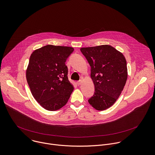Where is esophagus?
Wrapping results in <instances>:
<instances>
[{
    "mask_svg": "<svg viewBox=\"0 0 155 155\" xmlns=\"http://www.w3.org/2000/svg\"><path fill=\"white\" fill-rule=\"evenodd\" d=\"M81 83H82V80H79V81H77V84H78V86L80 85V84H81Z\"/></svg>",
    "mask_w": 155,
    "mask_h": 155,
    "instance_id": "34e87169",
    "label": "esophagus"
}]
</instances>
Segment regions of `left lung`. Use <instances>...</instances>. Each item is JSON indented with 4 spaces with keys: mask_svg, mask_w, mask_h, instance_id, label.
I'll return each instance as SVG.
<instances>
[{
    "mask_svg": "<svg viewBox=\"0 0 155 155\" xmlns=\"http://www.w3.org/2000/svg\"><path fill=\"white\" fill-rule=\"evenodd\" d=\"M91 66L94 93L89 103L97 110L111 107L122 93L127 78L124 54L109 45L81 48Z\"/></svg>",
    "mask_w": 155,
    "mask_h": 155,
    "instance_id": "8db88e82",
    "label": "left lung"
}]
</instances>
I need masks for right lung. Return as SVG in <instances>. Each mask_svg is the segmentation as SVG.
<instances>
[{
	"label": "right lung",
	"mask_w": 155,
	"mask_h": 155,
	"mask_svg": "<svg viewBox=\"0 0 155 155\" xmlns=\"http://www.w3.org/2000/svg\"><path fill=\"white\" fill-rule=\"evenodd\" d=\"M74 50L71 47L47 45L31 53L26 69L27 81L35 100L47 110L61 108L74 91L65 64Z\"/></svg>",
	"instance_id": "obj_1"
}]
</instances>
